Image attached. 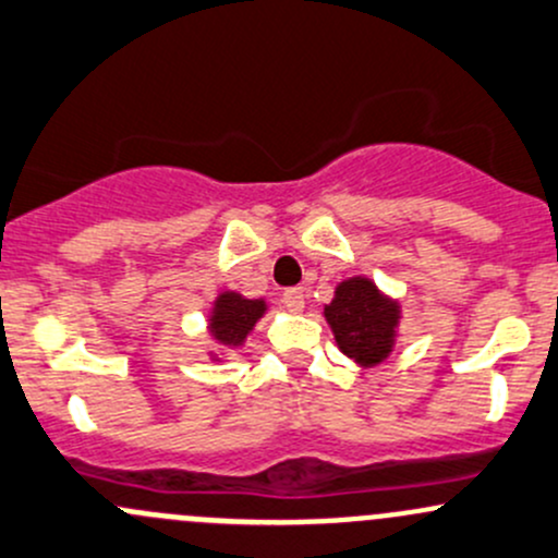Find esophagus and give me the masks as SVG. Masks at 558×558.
<instances>
[{"mask_svg": "<svg viewBox=\"0 0 558 558\" xmlns=\"http://www.w3.org/2000/svg\"><path fill=\"white\" fill-rule=\"evenodd\" d=\"M281 301H284V305L292 311V314H301L305 308V292L301 287H290V290H284Z\"/></svg>", "mask_w": 558, "mask_h": 558, "instance_id": "1", "label": "esophagus"}]
</instances>
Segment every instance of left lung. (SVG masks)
I'll list each match as a JSON object with an SVG mask.
<instances>
[{
	"instance_id": "left-lung-1",
	"label": "left lung",
	"mask_w": 558,
	"mask_h": 558,
	"mask_svg": "<svg viewBox=\"0 0 558 558\" xmlns=\"http://www.w3.org/2000/svg\"><path fill=\"white\" fill-rule=\"evenodd\" d=\"M325 319L345 356L362 367H375L391 356L401 311L397 301L377 290L373 279L351 277L335 287L332 303L325 305Z\"/></svg>"
}]
</instances>
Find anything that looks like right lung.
I'll return each instance as SVG.
<instances>
[{"label": "right lung", "mask_w": 558, "mask_h": 558, "mask_svg": "<svg viewBox=\"0 0 558 558\" xmlns=\"http://www.w3.org/2000/svg\"><path fill=\"white\" fill-rule=\"evenodd\" d=\"M266 311L268 305L263 298L250 301V298L239 295V292L233 290L220 292V295L215 298L213 311H209V335H213L215 343L223 345V349H239Z\"/></svg>", "instance_id": "add662e5"}]
</instances>
